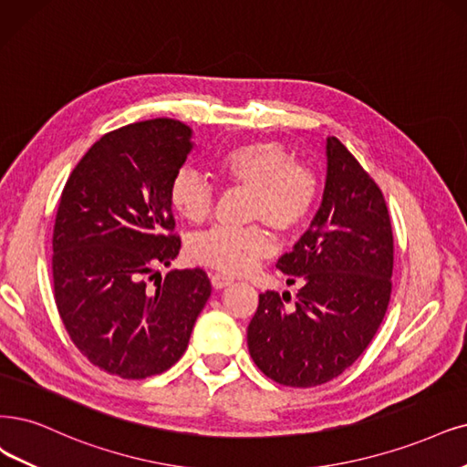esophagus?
I'll return each mask as SVG.
<instances>
[{"instance_id": "34e87169", "label": "esophagus", "mask_w": 467, "mask_h": 467, "mask_svg": "<svg viewBox=\"0 0 467 467\" xmlns=\"http://www.w3.org/2000/svg\"><path fill=\"white\" fill-rule=\"evenodd\" d=\"M231 283H233V279L224 277V275H219V273H213V275H212V286H213L215 290H221V288H224V286H229Z\"/></svg>"}]
</instances>
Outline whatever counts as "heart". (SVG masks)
<instances>
[{"mask_svg": "<svg viewBox=\"0 0 467 467\" xmlns=\"http://www.w3.org/2000/svg\"><path fill=\"white\" fill-rule=\"evenodd\" d=\"M219 175L250 190L248 219H260L281 234L306 223L317 200L314 171L295 163L292 151L275 140L234 146L217 160ZM169 202L182 219L202 223L213 210V188L194 169H181L169 184ZM271 238L260 224L212 227L188 243L190 260L227 275H243L271 252Z\"/></svg>", "mask_w": 467, "mask_h": 467, "instance_id": "b5f03b06", "label": "heart"}]
</instances>
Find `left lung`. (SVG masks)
Segmentation results:
<instances>
[{
	"label": "left lung",
	"mask_w": 467,
	"mask_h": 467,
	"mask_svg": "<svg viewBox=\"0 0 467 467\" xmlns=\"http://www.w3.org/2000/svg\"><path fill=\"white\" fill-rule=\"evenodd\" d=\"M323 198L277 269L290 292H264L248 325L255 366L286 387H316L348 369L371 342L390 300L392 229L375 181L338 138L327 136Z\"/></svg>",
	"instance_id": "left-lung-1"
}]
</instances>
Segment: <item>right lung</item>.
I'll return each mask as SVG.
<instances>
[{
    "instance_id": "obj_1",
    "label": "right lung",
    "mask_w": 467,
    "mask_h": 467,
    "mask_svg": "<svg viewBox=\"0 0 467 467\" xmlns=\"http://www.w3.org/2000/svg\"><path fill=\"white\" fill-rule=\"evenodd\" d=\"M192 148V129L175 119L120 127L84 153L63 188L56 304L75 347L111 375L146 379L177 364L212 295L200 267L148 285L181 250L169 184Z\"/></svg>"
}]
</instances>
